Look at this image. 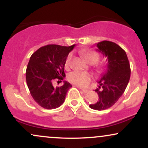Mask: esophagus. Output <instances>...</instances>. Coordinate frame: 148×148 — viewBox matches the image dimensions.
<instances>
[{"instance_id":"34e87169","label":"esophagus","mask_w":148,"mask_h":148,"mask_svg":"<svg viewBox=\"0 0 148 148\" xmlns=\"http://www.w3.org/2000/svg\"><path fill=\"white\" fill-rule=\"evenodd\" d=\"M81 90L84 92V93H87L88 92V90H86V89H81Z\"/></svg>"}]
</instances>
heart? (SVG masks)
<instances>
[{
	"instance_id": "obj_1",
	"label": "heart",
	"mask_w": 148,
	"mask_h": 148,
	"mask_svg": "<svg viewBox=\"0 0 148 148\" xmlns=\"http://www.w3.org/2000/svg\"><path fill=\"white\" fill-rule=\"evenodd\" d=\"M83 56H84L85 60L90 64H95L99 59V56L97 53L92 50L84 51L83 53ZM72 57V53H69L66 58L65 62H64V67L66 69H68L70 67ZM67 79H68L69 82L76 85V86H80V87H85L90 81L92 75L88 72L74 71V72H71L67 76Z\"/></svg>"
}]
</instances>
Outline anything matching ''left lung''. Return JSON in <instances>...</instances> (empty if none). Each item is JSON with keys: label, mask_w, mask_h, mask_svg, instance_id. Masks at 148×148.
Here are the masks:
<instances>
[{"label": "left lung", "mask_w": 148, "mask_h": 148, "mask_svg": "<svg viewBox=\"0 0 148 148\" xmlns=\"http://www.w3.org/2000/svg\"><path fill=\"white\" fill-rule=\"evenodd\" d=\"M97 47V50L107 58L108 64L107 71L98 82L99 88L95 90L99 100L90 107L102 111L113 106L123 95L130 81L131 69L126 52L117 44L105 40Z\"/></svg>", "instance_id": "left-lung-1"}]
</instances>
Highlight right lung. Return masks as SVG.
<instances>
[{
	"label": "right lung",
	"mask_w": 148,
	"mask_h": 148,
	"mask_svg": "<svg viewBox=\"0 0 148 148\" xmlns=\"http://www.w3.org/2000/svg\"><path fill=\"white\" fill-rule=\"evenodd\" d=\"M74 46L48 45L40 47L30 58L25 79L30 95L42 108L53 109L60 106L72 85L64 81L63 86L54 88V80H63L64 62Z\"/></svg>",
	"instance_id": "right-lung-1"
}]
</instances>
